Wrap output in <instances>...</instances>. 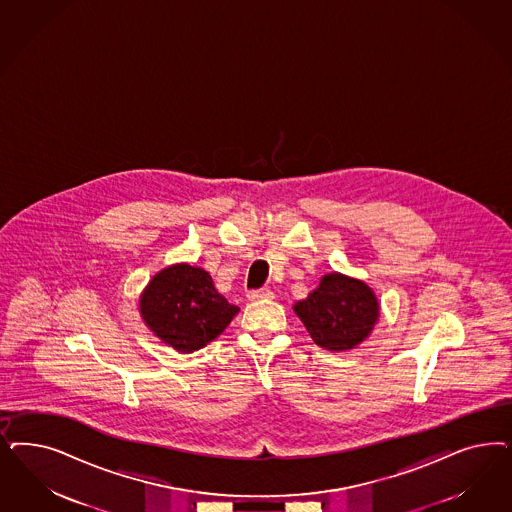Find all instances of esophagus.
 <instances>
[{"label": "esophagus", "instance_id": "obj_1", "mask_svg": "<svg viewBox=\"0 0 512 512\" xmlns=\"http://www.w3.org/2000/svg\"><path fill=\"white\" fill-rule=\"evenodd\" d=\"M248 299L250 301H264V299H271L273 292L269 288H260V290H252L248 292Z\"/></svg>", "mask_w": 512, "mask_h": 512}]
</instances>
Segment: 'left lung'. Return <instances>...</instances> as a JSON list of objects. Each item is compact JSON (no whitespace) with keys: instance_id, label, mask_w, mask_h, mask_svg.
<instances>
[{"instance_id":"8db88e82","label":"left lung","mask_w":512,"mask_h":512,"mask_svg":"<svg viewBox=\"0 0 512 512\" xmlns=\"http://www.w3.org/2000/svg\"><path fill=\"white\" fill-rule=\"evenodd\" d=\"M318 347L331 352L356 348L369 337L379 320V299L358 279L328 273L307 299L294 305Z\"/></svg>"}]
</instances>
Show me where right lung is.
I'll return each mask as SVG.
<instances>
[{
    "instance_id": "add662e5",
    "label": "right lung",
    "mask_w": 512,
    "mask_h": 512,
    "mask_svg": "<svg viewBox=\"0 0 512 512\" xmlns=\"http://www.w3.org/2000/svg\"><path fill=\"white\" fill-rule=\"evenodd\" d=\"M139 313L165 345L190 354L226 330L239 307L218 294L205 269L175 264L150 279L139 297Z\"/></svg>"
}]
</instances>
